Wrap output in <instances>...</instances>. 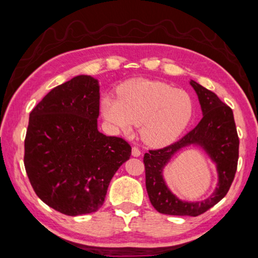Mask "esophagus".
I'll return each instance as SVG.
<instances>
[{"mask_svg":"<svg viewBox=\"0 0 258 258\" xmlns=\"http://www.w3.org/2000/svg\"><path fill=\"white\" fill-rule=\"evenodd\" d=\"M132 155L135 156V158H138V156L141 155V150L139 148H136V146H134L132 149Z\"/></svg>","mask_w":258,"mask_h":258,"instance_id":"esophagus-1","label":"esophagus"}]
</instances>
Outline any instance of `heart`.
<instances>
[{"label":"heart","mask_w":258,"mask_h":258,"mask_svg":"<svg viewBox=\"0 0 258 258\" xmlns=\"http://www.w3.org/2000/svg\"><path fill=\"white\" fill-rule=\"evenodd\" d=\"M119 98L107 95L100 110L113 128L131 133L140 125L144 143L164 146L179 138L189 125L194 113L190 96L172 86L148 79H133L118 89Z\"/></svg>","instance_id":"heart-1"}]
</instances>
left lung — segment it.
<instances>
[{
    "label": "left lung",
    "instance_id": "left-lung-1",
    "mask_svg": "<svg viewBox=\"0 0 258 258\" xmlns=\"http://www.w3.org/2000/svg\"><path fill=\"white\" fill-rule=\"evenodd\" d=\"M198 95L203 118L194 130L178 142L144 154L145 184L151 204L161 214L172 216H199L224 198L233 183L238 162L239 139L233 110L215 93L190 80ZM189 145L200 146L217 165L219 184L209 199L197 203L180 201L170 192L163 179V169L170 158Z\"/></svg>",
    "mask_w": 258,
    "mask_h": 258
}]
</instances>
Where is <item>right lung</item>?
Returning <instances> with one entry per match:
<instances>
[{"instance_id": "obj_1", "label": "right lung", "mask_w": 258, "mask_h": 258, "mask_svg": "<svg viewBox=\"0 0 258 258\" xmlns=\"http://www.w3.org/2000/svg\"><path fill=\"white\" fill-rule=\"evenodd\" d=\"M98 80L76 76L50 90L30 113L24 166L34 192L67 216L97 211L110 180L132 152L97 128Z\"/></svg>"}]
</instances>
